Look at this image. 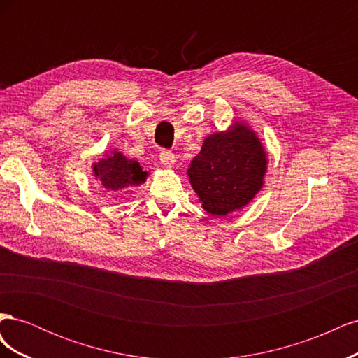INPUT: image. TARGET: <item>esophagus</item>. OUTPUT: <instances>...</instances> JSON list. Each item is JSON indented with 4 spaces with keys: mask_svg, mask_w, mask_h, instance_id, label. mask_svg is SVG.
<instances>
[{
    "mask_svg": "<svg viewBox=\"0 0 358 358\" xmlns=\"http://www.w3.org/2000/svg\"><path fill=\"white\" fill-rule=\"evenodd\" d=\"M159 159H161V162H162V164H164L166 167H171L173 164H175L176 157H175V154L171 152V150H161Z\"/></svg>",
    "mask_w": 358,
    "mask_h": 358,
    "instance_id": "34e87169",
    "label": "esophagus"
}]
</instances>
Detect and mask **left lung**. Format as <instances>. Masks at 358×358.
Wrapping results in <instances>:
<instances>
[{
  "mask_svg": "<svg viewBox=\"0 0 358 358\" xmlns=\"http://www.w3.org/2000/svg\"><path fill=\"white\" fill-rule=\"evenodd\" d=\"M266 152L257 136L245 125L212 134L204 140L200 154L191 161L188 178L215 216L243 208L263 187Z\"/></svg>",
  "mask_w": 358,
  "mask_h": 358,
  "instance_id": "left-lung-1",
  "label": "left lung"
}]
</instances>
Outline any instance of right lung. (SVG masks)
I'll use <instances>...</instances> for the list:
<instances>
[{
	"instance_id": "obj_1",
	"label": "right lung",
	"mask_w": 358,
	"mask_h": 358,
	"mask_svg": "<svg viewBox=\"0 0 358 358\" xmlns=\"http://www.w3.org/2000/svg\"><path fill=\"white\" fill-rule=\"evenodd\" d=\"M95 178L103 183L107 189H121L129 185H140L146 179V171H142L137 161H128L121 152L101 158L94 166Z\"/></svg>"
}]
</instances>
